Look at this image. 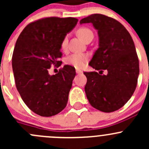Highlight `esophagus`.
Masks as SVG:
<instances>
[{
	"label": "esophagus",
	"mask_w": 149,
	"mask_h": 149,
	"mask_svg": "<svg viewBox=\"0 0 149 149\" xmlns=\"http://www.w3.org/2000/svg\"><path fill=\"white\" fill-rule=\"evenodd\" d=\"M76 73H78V74H81V73H83V71H82L81 70H79V69H76Z\"/></svg>",
	"instance_id": "obj_1"
}]
</instances>
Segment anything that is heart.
<instances>
[{"mask_svg":"<svg viewBox=\"0 0 149 149\" xmlns=\"http://www.w3.org/2000/svg\"><path fill=\"white\" fill-rule=\"evenodd\" d=\"M77 34L82 40L85 41L89 37H94L92 31L87 27H81L78 29ZM61 49L63 50H66L68 47V36L64 37L61 44ZM88 59V56L85 53H73L69 55L65 59V63L68 65H70L76 68H81L85 65Z\"/></svg>","mask_w":149,"mask_h":149,"instance_id":"heart-1","label":"heart"}]
</instances>
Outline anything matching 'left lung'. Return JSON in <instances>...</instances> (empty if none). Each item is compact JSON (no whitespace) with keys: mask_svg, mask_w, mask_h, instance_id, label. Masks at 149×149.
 <instances>
[{"mask_svg":"<svg viewBox=\"0 0 149 149\" xmlns=\"http://www.w3.org/2000/svg\"><path fill=\"white\" fill-rule=\"evenodd\" d=\"M92 23L98 31L100 43L89 65L96 71L84 72L87 82L85 92L90 104L104 112L120 109L136 90L139 75V61L130 33L118 21L94 13L80 21Z\"/></svg>","mask_w":149,"mask_h":149,"instance_id":"8db88e82","label":"left lung"}]
</instances>
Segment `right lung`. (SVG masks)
<instances>
[{
  "mask_svg": "<svg viewBox=\"0 0 149 149\" xmlns=\"http://www.w3.org/2000/svg\"><path fill=\"white\" fill-rule=\"evenodd\" d=\"M77 22L72 17L38 19L24 29L15 45L12 68L16 88L26 106L40 116L57 115L67 104L75 68L65 65L52 76L48 71L52 65H61V42Z\"/></svg>",
  "mask_w": 149,
  "mask_h": 149,
  "instance_id": "add662e5",
  "label": "right lung"
}]
</instances>
